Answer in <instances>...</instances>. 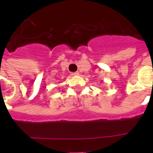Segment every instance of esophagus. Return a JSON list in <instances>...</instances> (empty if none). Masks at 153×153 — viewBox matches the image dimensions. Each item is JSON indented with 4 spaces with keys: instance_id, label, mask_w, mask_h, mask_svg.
<instances>
[{
    "instance_id": "1",
    "label": "esophagus",
    "mask_w": 153,
    "mask_h": 153,
    "mask_svg": "<svg viewBox=\"0 0 153 153\" xmlns=\"http://www.w3.org/2000/svg\"><path fill=\"white\" fill-rule=\"evenodd\" d=\"M72 75L73 76H77V75H79V72H74V73H73Z\"/></svg>"
}]
</instances>
